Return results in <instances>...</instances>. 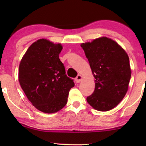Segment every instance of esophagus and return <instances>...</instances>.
Returning a JSON list of instances; mask_svg holds the SVG:
<instances>
[{"instance_id":"esophagus-1","label":"esophagus","mask_w":146,"mask_h":146,"mask_svg":"<svg viewBox=\"0 0 146 146\" xmlns=\"http://www.w3.org/2000/svg\"><path fill=\"white\" fill-rule=\"evenodd\" d=\"M82 78H83L82 76L80 75V74H78L76 76V78H75V80H76V82L77 83H80L82 81Z\"/></svg>"}]
</instances>
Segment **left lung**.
<instances>
[{
  "label": "left lung",
  "mask_w": 146,
  "mask_h": 146,
  "mask_svg": "<svg viewBox=\"0 0 146 146\" xmlns=\"http://www.w3.org/2000/svg\"><path fill=\"white\" fill-rule=\"evenodd\" d=\"M80 46L95 78L94 91L87 97L88 103L96 110H110L122 100L128 89L131 74L128 56L107 37Z\"/></svg>",
  "instance_id": "obj_1"
}]
</instances>
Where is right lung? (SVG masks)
Instances as JSON below:
<instances>
[{"mask_svg": "<svg viewBox=\"0 0 146 146\" xmlns=\"http://www.w3.org/2000/svg\"><path fill=\"white\" fill-rule=\"evenodd\" d=\"M60 44L39 39L32 44L19 65V81L27 98L38 110L57 112L66 105L73 80L59 58Z\"/></svg>", "mask_w": 146, "mask_h": 146, "instance_id": "add662e5", "label": "right lung"}]
</instances>
